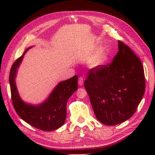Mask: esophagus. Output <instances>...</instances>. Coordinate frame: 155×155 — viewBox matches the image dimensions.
<instances>
[{
	"instance_id": "34e87169",
	"label": "esophagus",
	"mask_w": 155,
	"mask_h": 155,
	"mask_svg": "<svg viewBox=\"0 0 155 155\" xmlns=\"http://www.w3.org/2000/svg\"><path fill=\"white\" fill-rule=\"evenodd\" d=\"M78 85L79 86H82V85H83V83H84V78L83 77H80L79 78H78Z\"/></svg>"
}]
</instances>
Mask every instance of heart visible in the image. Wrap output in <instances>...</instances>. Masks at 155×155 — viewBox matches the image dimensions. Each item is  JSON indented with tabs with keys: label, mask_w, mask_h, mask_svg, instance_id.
<instances>
[{
	"label": "heart",
	"mask_w": 155,
	"mask_h": 155,
	"mask_svg": "<svg viewBox=\"0 0 155 155\" xmlns=\"http://www.w3.org/2000/svg\"><path fill=\"white\" fill-rule=\"evenodd\" d=\"M107 57L108 54L107 53V52H98L92 59L91 65L94 67H98V66L103 64L107 61Z\"/></svg>",
	"instance_id": "b5f03b06"
}]
</instances>
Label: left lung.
<instances>
[{"mask_svg": "<svg viewBox=\"0 0 155 155\" xmlns=\"http://www.w3.org/2000/svg\"><path fill=\"white\" fill-rule=\"evenodd\" d=\"M118 52L109 64L90 69L84 86L97 118L116 125L133 116L145 90L140 58L120 41Z\"/></svg>", "mask_w": 155, "mask_h": 155, "instance_id": "obj_1", "label": "left lung"}]
</instances>
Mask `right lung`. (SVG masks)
<instances>
[{
	"label": "right lung",
	"instance_id": "obj_1",
	"mask_svg": "<svg viewBox=\"0 0 155 155\" xmlns=\"http://www.w3.org/2000/svg\"><path fill=\"white\" fill-rule=\"evenodd\" d=\"M30 48L16 59L11 68L9 82L13 107L18 116L32 127L44 131L57 130L65 122L67 103L69 97L77 90L78 77L75 75L69 79L61 82L43 103L35 106L23 102L18 93L15 77L24 54Z\"/></svg>",
	"mask_w": 155,
	"mask_h": 155
}]
</instances>
